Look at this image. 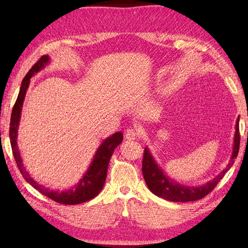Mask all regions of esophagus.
Masks as SVG:
<instances>
[{
  "instance_id": "1",
  "label": "esophagus",
  "mask_w": 248,
  "mask_h": 248,
  "mask_svg": "<svg viewBox=\"0 0 248 248\" xmlns=\"http://www.w3.org/2000/svg\"><path fill=\"white\" fill-rule=\"evenodd\" d=\"M140 138V133L138 130L135 129H129L127 130V132H125V139L128 140H135Z\"/></svg>"
}]
</instances>
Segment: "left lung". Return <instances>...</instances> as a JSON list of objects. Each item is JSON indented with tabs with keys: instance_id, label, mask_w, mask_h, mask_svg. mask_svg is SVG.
<instances>
[{
	"instance_id": "1",
	"label": "left lung",
	"mask_w": 248,
	"mask_h": 248,
	"mask_svg": "<svg viewBox=\"0 0 248 248\" xmlns=\"http://www.w3.org/2000/svg\"><path fill=\"white\" fill-rule=\"evenodd\" d=\"M240 148V129H239V119L235 124V134H234V145L233 152L231 156L228 166L226 167L219 175L214 178L212 181L205 183L204 186L193 187V186H184L177 182L170 180L164 172L161 170V168L157 167L154 157L151 156L149 150L145 148L143 155V176L148 186L150 191L156 196L164 198L170 202H195V200L202 199L207 196L209 193H211L215 186H217L220 179L225 173L229 170V168L233 165L234 159L239 154Z\"/></svg>"
}]
</instances>
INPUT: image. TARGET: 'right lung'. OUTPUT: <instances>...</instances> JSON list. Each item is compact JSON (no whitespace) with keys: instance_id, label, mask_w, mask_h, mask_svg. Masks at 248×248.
<instances>
[{"instance_id":"right-lung-1","label":"right lung","mask_w":248,"mask_h":248,"mask_svg":"<svg viewBox=\"0 0 248 248\" xmlns=\"http://www.w3.org/2000/svg\"><path fill=\"white\" fill-rule=\"evenodd\" d=\"M48 62H49L48 55L41 56L40 59L35 62L34 66L29 70V72L26 73V76L22 81V84H21L18 98L16 100L15 105L13 108L12 116H10V125H9L10 145H12L13 155H14L16 163H17V166L19 168L21 175H22L25 180L28 181L31 186H34L37 191L45 195V196L49 197L50 199L54 200V202L62 204L82 203V202H88V200L93 199V197H96L100 193V191L102 189L105 179H107V171H108V166L110 160V156H112L116 147L120 145L121 141H123L124 136L121 132H117L103 141L102 145L100 146V148L97 150L96 155H94L93 161L91 164V166H89L85 176L81 179L80 183H78L73 189H69V191H66V192L49 191L48 188L44 187L43 186H40V184L34 181L29 175V172L24 170V167L22 165V161H21L19 149L17 146V131H18L19 120H20L21 108H22L26 89L29 87L30 78L34 75V73L38 72Z\"/></svg>"}]
</instances>
